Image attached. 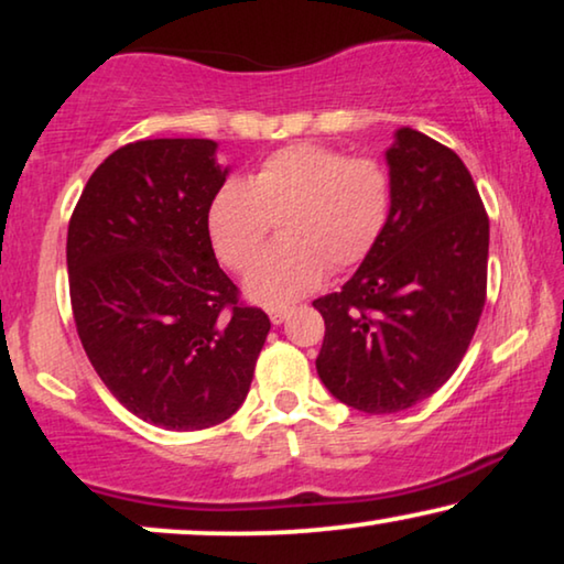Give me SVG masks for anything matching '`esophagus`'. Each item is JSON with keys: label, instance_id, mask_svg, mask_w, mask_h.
<instances>
[{"label": "esophagus", "instance_id": "1", "mask_svg": "<svg viewBox=\"0 0 564 564\" xmlns=\"http://www.w3.org/2000/svg\"><path fill=\"white\" fill-rule=\"evenodd\" d=\"M290 313H292V307H269V321H272L274 326H280V323L288 321Z\"/></svg>", "mask_w": 564, "mask_h": 564}]
</instances>
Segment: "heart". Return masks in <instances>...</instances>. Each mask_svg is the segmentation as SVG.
I'll list each match as a JSON object with an SVG mask.
<instances>
[{
    "label": "heart",
    "mask_w": 564,
    "mask_h": 564,
    "mask_svg": "<svg viewBox=\"0 0 564 564\" xmlns=\"http://www.w3.org/2000/svg\"><path fill=\"white\" fill-rule=\"evenodd\" d=\"M390 174L377 159L300 143L269 156L249 180L215 192L207 230L230 269L250 259L278 220L281 241L251 265L243 290L261 305H288L318 288L328 267L367 259L390 218Z\"/></svg>",
    "instance_id": "obj_1"
}]
</instances>
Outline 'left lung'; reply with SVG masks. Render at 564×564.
Segmentation results:
<instances>
[{"mask_svg": "<svg viewBox=\"0 0 564 564\" xmlns=\"http://www.w3.org/2000/svg\"><path fill=\"white\" fill-rule=\"evenodd\" d=\"M392 205L380 241L326 321L315 369L361 413L405 411L442 388L473 341L488 288L490 223L462 159L413 128L384 151Z\"/></svg>", "mask_w": 564, "mask_h": 564, "instance_id": "1", "label": "left lung"}]
</instances>
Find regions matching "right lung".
<instances>
[{
	"instance_id": "right-lung-1",
	"label": "right lung",
	"mask_w": 564,
	"mask_h": 564,
	"mask_svg": "<svg viewBox=\"0 0 564 564\" xmlns=\"http://www.w3.org/2000/svg\"><path fill=\"white\" fill-rule=\"evenodd\" d=\"M207 138H153L89 176L66 238L82 346L130 413L169 431L230 419L249 395L267 313L238 303L207 210L230 169Z\"/></svg>"
}]
</instances>
